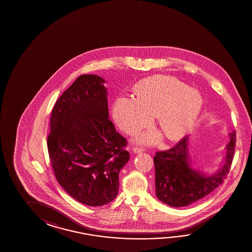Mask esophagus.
I'll return each instance as SVG.
<instances>
[{
  "label": "esophagus",
  "instance_id": "34e87169",
  "mask_svg": "<svg viewBox=\"0 0 252 252\" xmlns=\"http://www.w3.org/2000/svg\"><path fill=\"white\" fill-rule=\"evenodd\" d=\"M132 151L134 153H141V152H144L145 150L143 148H141V147H134Z\"/></svg>",
  "mask_w": 252,
  "mask_h": 252
}]
</instances>
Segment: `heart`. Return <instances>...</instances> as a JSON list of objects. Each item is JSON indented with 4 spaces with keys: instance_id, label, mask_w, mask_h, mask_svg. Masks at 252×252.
I'll return each mask as SVG.
<instances>
[{
    "instance_id": "obj_1",
    "label": "heart",
    "mask_w": 252,
    "mask_h": 252,
    "mask_svg": "<svg viewBox=\"0 0 252 252\" xmlns=\"http://www.w3.org/2000/svg\"><path fill=\"white\" fill-rule=\"evenodd\" d=\"M135 96L119 97L113 104V116L121 129L134 134L157 117L159 129L171 141L182 138L193 125L203 102L198 91L169 76L142 80L135 87ZM140 141L156 143L159 133L148 131Z\"/></svg>"
}]
</instances>
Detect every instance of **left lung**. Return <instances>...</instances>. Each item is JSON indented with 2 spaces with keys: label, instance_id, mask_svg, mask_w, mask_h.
I'll list each match as a JSON object with an SVG mask.
<instances>
[{
  "label": "left lung",
  "instance_id": "8db88e82",
  "mask_svg": "<svg viewBox=\"0 0 252 252\" xmlns=\"http://www.w3.org/2000/svg\"><path fill=\"white\" fill-rule=\"evenodd\" d=\"M236 132L229 133L222 167L212 175H206L191 167L189 154V136H185L168 151L154 156L156 196L171 207L193 204L221 185L234 157Z\"/></svg>",
  "mask_w": 252,
  "mask_h": 252
}]
</instances>
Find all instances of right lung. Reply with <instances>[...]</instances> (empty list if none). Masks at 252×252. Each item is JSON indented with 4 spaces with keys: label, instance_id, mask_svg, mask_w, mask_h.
I'll return each instance as SVG.
<instances>
[{
    "label": "right lung",
    "instance_id": "right-lung-1",
    "mask_svg": "<svg viewBox=\"0 0 252 252\" xmlns=\"http://www.w3.org/2000/svg\"><path fill=\"white\" fill-rule=\"evenodd\" d=\"M105 80L78 77L55 102L47 138L54 175L82 204L102 206L117 196L119 173L129 161L127 140L109 119Z\"/></svg>",
    "mask_w": 252,
    "mask_h": 252
}]
</instances>
